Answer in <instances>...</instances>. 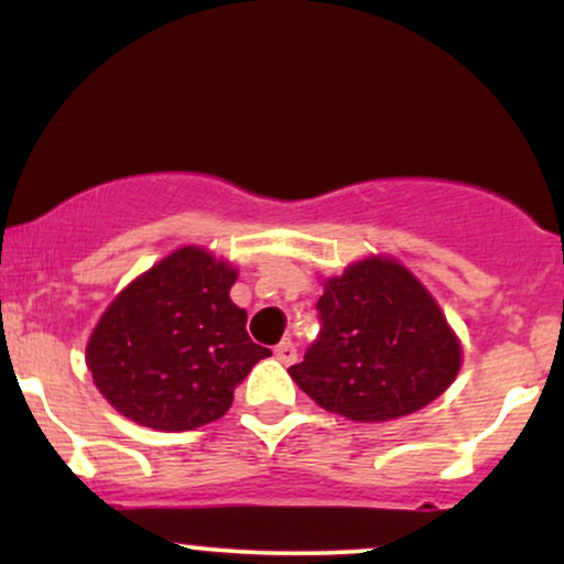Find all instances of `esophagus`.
<instances>
[{"label": "esophagus", "mask_w": 564, "mask_h": 564, "mask_svg": "<svg viewBox=\"0 0 564 564\" xmlns=\"http://www.w3.org/2000/svg\"><path fill=\"white\" fill-rule=\"evenodd\" d=\"M275 358L281 360L283 366H291L296 360V347H294V341L291 339H283L281 345L275 347Z\"/></svg>", "instance_id": "esophagus-1"}]
</instances>
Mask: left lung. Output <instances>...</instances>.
I'll list each match as a JSON object with an SVG mask.
<instances>
[{
	"mask_svg": "<svg viewBox=\"0 0 564 564\" xmlns=\"http://www.w3.org/2000/svg\"><path fill=\"white\" fill-rule=\"evenodd\" d=\"M321 336L289 368L300 390L349 422L422 411L462 368V341L403 262L371 254L323 278Z\"/></svg>",
	"mask_w": 564,
	"mask_h": 564,
	"instance_id": "1",
	"label": "left lung"
}]
</instances>
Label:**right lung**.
<instances>
[{"mask_svg":"<svg viewBox=\"0 0 564 564\" xmlns=\"http://www.w3.org/2000/svg\"><path fill=\"white\" fill-rule=\"evenodd\" d=\"M238 268L183 246L116 294L87 341L95 387L129 422L187 432L228 413L232 390L270 349L230 300Z\"/></svg>","mask_w":564,"mask_h":564,"instance_id":"add662e5","label":"right lung"}]
</instances>
